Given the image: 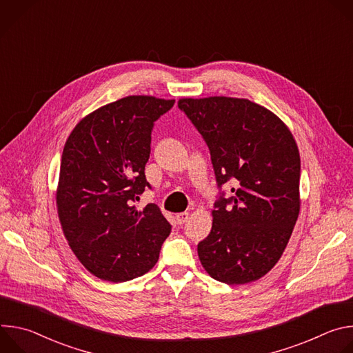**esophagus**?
Instances as JSON below:
<instances>
[{"label": "esophagus", "mask_w": 353, "mask_h": 353, "mask_svg": "<svg viewBox=\"0 0 353 353\" xmlns=\"http://www.w3.org/2000/svg\"><path fill=\"white\" fill-rule=\"evenodd\" d=\"M188 216H190V214H188V212H180V214H176V222H177L179 225H183L184 222H187Z\"/></svg>", "instance_id": "obj_1"}]
</instances>
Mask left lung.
Segmentation results:
<instances>
[{
    "mask_svg": "<svg viewBox=\"0 0 353 353\" xmlns=\"http://www.w3.org/2000/svg\"><path fill=\"white\" fill-rule=\"evenodd\" d=\"M179 108L204 137L219 196L212 229L198 244L205 271L228 285L254 282L282 257L300 211V155L288 125L248 99L183 97Z\"/></svg>",
    "mask_w": 353,
    "mask_h": 353,
    "instance_id": "left-lung-1",
    "label": "left lung"
}]
</instances>
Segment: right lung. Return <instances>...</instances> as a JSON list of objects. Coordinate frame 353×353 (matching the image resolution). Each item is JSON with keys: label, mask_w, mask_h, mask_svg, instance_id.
I'll use <instances>...</instances> for the list:
<instances>
[{"label": "right lung", "mask_w": 353, "mask_h": 353, "mask_svg": "<svg viewBox=\"0 0 353 353\" xmlns=\"http://www.w3.org/2000/svg\"><path fill=\"white\" fill-rule=\"evenodd\" d=\"M173 99L132 94L85 116L63 150L56 203L64 236L94 276L125 282L159 259L172 226L155 204L132 203L149 187L145 165L154 123Z\"/></svg>", "instance_id": "right-lung-1"}]
</instances>
